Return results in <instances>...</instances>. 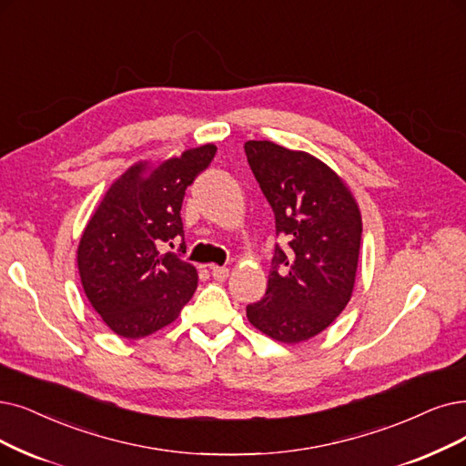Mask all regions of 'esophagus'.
<instances>
[{"instance_id":"obj_1","label":"esophagus","mask_w":466,"mask_h":466,"mask_svg":"<svg viewBox=\"0 0 466 466\" xmlns=\"http://www.w3.org/2000/svg\"><path fill=\"white\" fill-rule=\"evenodd\" d=\"M210 271H212V277L216 279V281H226V279L229 277V269L228 268L210 266Z\"/></svg>"}]
</instances>
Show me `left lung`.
Here are the masks:
<instances>
[{
    "mask_svg": "<svg viewBox=\"0 0 466 466\" xmlns=\"http://www.w3.org/2000/svg\"><path fill=\"white\" fill-rule=\"evenodd\" d=\"M250 170L275 214L268 290L247 306L248 321L283 344L325 330L348 306L356 283L361 212L344 179L325 162L273 141H247Z\"/></svg>",
    "mask_w": 466,
    "mask_h": 466,
    "instance_id": "obj_1",
    "label": "left lung"
}]
</instances>
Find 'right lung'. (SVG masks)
Instances as JSON below:
<instances>
[{"label":"right lung","mask_w":466,"mask_h":466,"mask_svg":"<svg viewBox=\"0 0 466 466\" xmlns=\"http://www.w3.org/2000/svg\"><path fill=\"white\" fill-rule=\"evenodd\" d=\"M216 145L157 164L137 162L105 193L78 245L84 292L106 327L143 339L177 319L197 290L195 266L160 248L183 237L185 189L208 168ZM185 254V243L179 245Z\"/></svg>","instance_id":"1"}]
</instances>
